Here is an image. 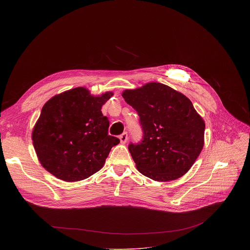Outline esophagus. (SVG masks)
I'll list each match as a JSON object with an SVG mask.
<instances>
[{"mask_svg": "<svg viewBox=\"0 0 250 250\" xmlns=\"http://www.w3.org/2000/svg\"><path fill=\"white\" fill-rule=\"evenodd\" d=\"M127 139H128V136H127V133H126V132H124V133H122V134L120 135V140H121V144L125 145V142L127 141Z\"/></svg>", "mask_w": 250, "mask_h": 250, "instance_id": "34e87169", "label": "esophagus"}]
</instances>
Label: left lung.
Instances as JSON below:
<instances>
[{"label": "left lung", "instance_id": "left-lung-1", "mask_svg": "<svg viewBox=\"0 0 250 250\" xmlns=\"http://www.w3.org/2000/svg\"><path fill=\"white\" fill-rule=\"evenodd\" d=\"M139 116L144 137L128 150L137 170L159 182L186 174L204 146L205 122L182 93L161 84L148 83L123 93Z\"/></svg>", "mask_w": 250, "mask_h": 250}]
</instances>
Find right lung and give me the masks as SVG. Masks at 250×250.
<instances>
[{
  "mask_svg": "<svg viewBox=\"0 0 250 250\" xmlns=\"http://www.w3.org/2000/svg\"><path fill=\"white\" fill-rule=\"evenodd\" d=\"M113 96H92L78 87L48 100L35 124L31 138L41 164L66 182L86 179L104 164L118 137L109 135L110 122L102 105Z\"/></svg>",
  "mask_w": 250,
  "mask_h": 250,
  "instance_id": "1",
  "label": "right lung"
}]
</instances>
